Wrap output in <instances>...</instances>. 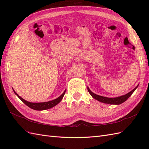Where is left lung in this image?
Returning <instances> with one entry per match:
<instances>
[{
    "label": "left lung",
    "mask_w": 149,
    "mask_h": 149,
    "mask_svg": "<svg viewBox=\"0 0 149 149\" xmlns=\"http://www.w3.org/2000/svg\"><path fill=\"white\" fill-rule=\"evenodd\" d=\"M137 88H135L133 90H132L131 91L129 92V93L125 94L124 96H122L120 97H114V98H110V97H104L101 96H99L97 95V94L93 93V92L91 91V90L88 88V92L90 93V94L94 98L96 99V100L104 102V103H106V104H122L123 102H125L127 99L132 95V94L134 93V91L136 90V89Z\"/></svg>",
    "instance_id": "8db88e82"
}]
</instances>
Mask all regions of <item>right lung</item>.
Listing matches in <instances>:
<instances>
[{"label": "right lung", "mask_w": 149, "mask_h": 149, "mask_svg": "<svg viewBox=\"0 0 149 149\" xmlns=\"http://www.w3.org/2000/svg\"><path fill=\"white\" fill-rule=\"evenodd\" d=\"M13 92H14L16 95L19 97V99L22 102H23L24 104H25L27 106H29V107L31 108V109H33L34 110L42 111V110H46V109H50V108H52V107H54L55 106H56V104H58L61 101L66 91H65L64 93H63L60 97H58V98L55 99V100L50 101H48V102H37V103H35V102H30L26 101L24 100L23 98H22L20 96H19V95H18V94H17L15 93V91H14V90H13Z\"/></svg>", "instance_id": "1"}]
</instances>
